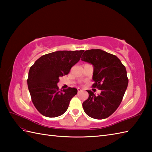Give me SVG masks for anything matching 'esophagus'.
<instances>
[{
    "label": "esophagus",
    "instance_id": "1",
    "mask_svg": "<svg viewBox=\"0 0 152 152\" xmlns=\"http://www.w3.org/2000/svg\"><path fill=\"white\" fill-rule=\"evenodd\" d=\"M82 89L81 88H78V93H79L80 91H82Z\"/></svg>",
    "mask_w": 152,
    "mask_h": 152
}]
</instances>
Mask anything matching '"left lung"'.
Returning a JSON list of instances; mask_svg holds the SVG:
<instances>
[{"mask_svg": "<svg viewBox=\"0 0 152 152\" xmlns=\"http://www.w3.org/2000/svg\"><path fill=\"white\" fill-rule=\"evenodd\" d=\"M82 57V61L93 65V87L101 91L98 95L87 91L89 97L83 102V110L92 118H107L117 110L127 89L125 66L114 55L100 49L86 50Z\"/></svg>", "mask_w": 152, "mask_h": 152, "instance_id": "left-lung-1", "label": "left lung"}]
</instances>
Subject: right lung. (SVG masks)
<instances>
[{"label": "right lung", "mask_w": 152, "mask_h": 152, "mask_svg": "<svg viewBox=\"0 0 152 152\" xmlns=\"http://www.w3.org/2000/svg\"><path fill=\"white\" fill-rule=\"evenodd\" d=\"M83 50L57 51L44 55L30 68L27 79L28 91L35 108L41 114L56 118L65 112L78 90L69 88L59 91L60 76L69 73L80 59Z\"/></svg>", "instance_id": "obj_1"}]
</instances>
